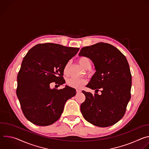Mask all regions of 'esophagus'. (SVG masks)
Returning a JSON list of instances; mask_svg holds the SVG:
<instances>
[{"instance_id": "34e87169", "label": "esophagus", "mask_w": 149, "mask_h": 149, "mask_svg": "<svg viewBox=\"0 0 149 149\" xmlns=\"http://www.w3.org/2000/svg\"><path fill=\"white\" fill-rule=\"evenodd\" d=\"M81 90H79V89H77V93H81Z\"/></svg>"}]
</instances>
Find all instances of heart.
<instances>
[{"label": "heart", "instance_id": "1", "mask_svg": "<svg viewBox=\"0 0 149 149\" xmlns=\"http://www.w3.org/2000/svg\"><path fill=\"white\" fill-rule=\"evenodd\" d=\"M78 62L80 65L86 70H90L91 68V59L87 56H81L78 59ZM69 67L70 62L66 63L64 68H63V72L65 75H68L69 74ZM67 84L68 86L75 88H82L85 85L87 84V80L86 79H75L71 78L67 79Z\"/></svg>", "mask_w": 149, "mask_h": 149}]
</instances>
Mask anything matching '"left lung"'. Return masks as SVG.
<instances>
[{"label":"left lung","mask_w":149,"mask_h":149,"mask_svg":"<svg viewBox=\"0 0 149 149\" xmlns=\"http://www.w3.org/2000/svg\"><path fill=\"white\" fill-rule=\"evenodd\" d=\"M79 56L88 57L96 72L87 86L95 93L82 91L86 100L80 106L87 121L100 127H109L121 120L131 98L132 74L125 56L115 47L99 42L82 48ZM99 89L102 94L96 93Z\"/></svg>","instance_id":"1"}]
</instances>
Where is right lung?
Returning <instances> with one entry per match:
<instances>
[{
	"label": "right lung",
	"instance_id": "1",
	"mask_svg": "<svg viewBox=\"0 0 149 149\" xmlns=\"http://www.w3.org/2000/svg\"><path fill=\"white\" fill-rule=\"evenodd\" d=\"M79 48L54 43L36 45L24 58L17 77L16 95L22 111L29 121L47 126L56 121L65 102L76 94L75 89L50 88L65 82L63 70Z\"/></svg>",
	"mask_w": 149,
	"mask_h": 149
}]
</instances>
